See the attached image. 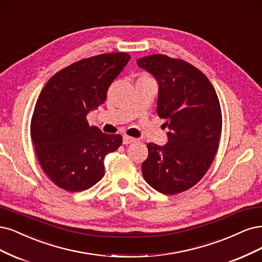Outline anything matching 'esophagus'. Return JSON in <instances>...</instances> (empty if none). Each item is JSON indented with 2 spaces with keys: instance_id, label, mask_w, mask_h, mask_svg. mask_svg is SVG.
Wrapping results in <instances>:
<instances>
[{
  "instance_id": "34e87169",
  "label": "esophagus",
  "mask_w": 262,
  "mask_h": 262,
  "mask_svg": "<svg viewBox=\"0 0 262 262\" xmlns=\"http://www.w3.org/2000/svg\"><path fill=\"white\" fill-rule=\"evenodd\" d=\"M135 141H136V139H135L134 137L127 136V135H124V136H123V143H124V145H128V143H133Z\"/></svg>"
}]
</instances>
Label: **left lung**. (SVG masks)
Listing matches in <instances>:
<instances>
[{"label":"left lung","instance_id":"obj_1","mask_svg":"<svg viewBox=\"0 0 262 262\" xmlns=\"http://www.w3.org/2000/svg\"><path fill=\"white\" fill-rule=\"evenodd\" d=\"M137 64L158 80L157 112L170 129L165 146L148 143L142 175L159 192L176 195L196 185L213 162L222 130L220 101L207 76L181 58L154 54Z\"/></svg>","mask_w":262,"mask_h":262}]
</instances>
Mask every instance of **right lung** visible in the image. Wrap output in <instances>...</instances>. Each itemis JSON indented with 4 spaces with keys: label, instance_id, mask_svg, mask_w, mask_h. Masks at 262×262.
I'll return each instance as SVG.
<instances>
[{
    "label": "right lung",
    "instance_id": "obj_1",
    "mask_svg": "<svg viewBox=\"0 0 262 262\" xmlns=\"http://www.w3.org/2000/svg\"><path fill=\"white\" fill-rule=\"evenodd\" d=\"M130 60L127 53L83 58L57 72L33 110L30 136L38 161L56 186L89 189L104 176V158L122 145L121 135L89 126L87 114L104 103L110 85Z\"/></svg>",
    "mask_w": 262,
    "mask_h": 262
}]
</instances>
